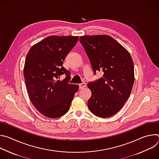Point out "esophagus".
<instances>
[{"label": "esophagus", "instance_id": "34e87169", "mask_svg": "<svg viewBox=\"0 0 159 159\" xmlns=\"http://www.w3.org/2000/svg\"><path fill=\"white\" fill-rule=\"evenodd\" d=\"M86 86V84L85 83H82L79 84V89H83Z\"/></svg>", "mask_w": 159, "mask_h": 159}]
</instances>
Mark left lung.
<instances>
[{"label":"left lung","mask_w":159,"mask_h":159,"mask_svg":"<svg viewBox=\"0 0 159 159\" xmlns=\"http://www.w3.org/2000/svg\"><path fill=\"white\" fill-rule=\"evenodd\" d=\"M94 74L103 73L100 79L87 84L91 97L87 106L98 117L109 118L122 108L130 96L134 84V65L129 52L107 35L80 36Z\"/></svg>","instance_id":"1"}]
</instances>
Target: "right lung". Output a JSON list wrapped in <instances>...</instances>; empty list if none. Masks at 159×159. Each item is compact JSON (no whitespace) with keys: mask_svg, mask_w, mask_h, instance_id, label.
Segmentation results:
<instances>
[{"mask_svg":"<svg viewBox=\"0 0 159 159\" xmlns=\"http://www.w3.org/2000/svg\"><path fill=\"white\" fill-rule=\"evenodd\" d=\"M78 39L79 36H50L33 45L26 55L24 76L30 99L48 118L66 114L79 89L78 85L69 83L70 73L63 66ZM63 74L66 77L60 81Z\"/></svg>","mask_w":159,"mask_h":159,"instance_id":"obj_1","label":"right lung"}]
</instances>
